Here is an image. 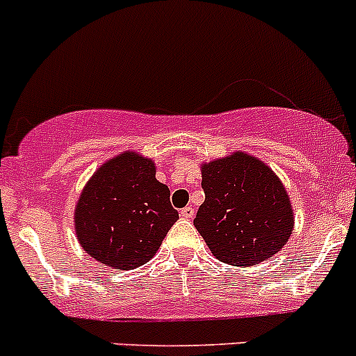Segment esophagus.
Here are the masks:
<instances>
[{
	"label": "esophagus",
	"mask_w": 356,
	"mask_h": 356,
	"mask_svg": "<svg viewBox=\"0 0 356 356\" xmlns=\"http://www.w3.org/2000/svg\"><path fill=\"white\" fill-rule=\"evenodd\" d=\"M181 217L182 218H188V220H189V218H193V217H195V208H193V207L182 208V210H181Z\"/></svg>",
	"instance_id": "esophagus-1"
}]
</instances>
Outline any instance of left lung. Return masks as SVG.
<instances>
[{
	"label": "left lung",
	"instance_id": "left-lung-1",
	"mask_svg": "<svg viewBox=\"0 0 356 356\" xmlns=\"http://www.w3.org/2000/svg\"><path fill=\"white\" fill-rule=\"evenodd\" d=\"M204 201L195 227L215 258L257 265L277 253L293 232V210L274 172L245 153L201 168Z\"/></svg>",
	"mask_w": 356,
	"mask_h": 356
}]
</instances>
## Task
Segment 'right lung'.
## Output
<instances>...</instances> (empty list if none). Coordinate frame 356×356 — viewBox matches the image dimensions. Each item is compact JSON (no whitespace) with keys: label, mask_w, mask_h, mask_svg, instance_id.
<instances>
[{"label":"right lung","mask_w":356,"mask_h":356,"mask_svg":"<svg viewBox=\"0 0 356 356\" xmlns=\"http://www.w3.org/2000/svg\"><path fill=\"white\" fill-rule=\"evenodd\" d=\"M177 218L170 191L156 181L155 163L124 153L88 182L75 210V231L92 258L132 270L155 257Z\"/></svg>","instance_id":"1"}]
</instances>
